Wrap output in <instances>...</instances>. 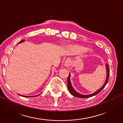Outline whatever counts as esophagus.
<instances>
[{"mask_svg":"<svg viewBox=\"0 0 123 123\" xmlns=\"http://www.w3.org/2000/svg\"><path fill=\"white\" fill-rule=\"evenodd\" d=\"M70 63H71V62H70V59H67L65 62V65L67 67L69 66L70 65Z\"/></svg>","mask_w":123,"mask_h":123,"instance_id":"34e87169","label":"esophagus"}]
</instances>
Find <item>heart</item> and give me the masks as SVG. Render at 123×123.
Here are the masks:
<instances>
[{
    "instance_id": "obj_1",
    "label": "heart",
    "mask_w": 123,
    "mask_h": 123,
    "mask_svg": "<svg viewBox=\"0 0 123 123\" xmlns=\"http://www.w3.org/2000/svg\"><path fill=\"white\" fill-rule=\"evenodd\" d=\"M70 49L73 52L77 54L83 53L86 51L87 49L86 47L80 46V45H72V46H70Z\"/></svg>"
}]
</instances>
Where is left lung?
Segmentation results:
<instances>
[{
    "instance_id": "1",
    "label": "left lung",
    "mask_w": 123,
    "mask_h": 123,
    "mask_svg": "<svg viewBox=\"0 0 123 123\" xmlns=\"http://www.w3.org/2000/svg\"><path fill=\"white\" fill-rule=\"evenodd\" d=\"M106 73H107V75H106V79L105 82L104 83V85L102 86V87L101 88H100L98 90H97L96 92H94L93 93L90 94V95H82V94L79 93L78 92H77L76 91H75L74 89L72 87L71 82H70V74L69 73V76L68 77V80H67V86H68V88L69 92L70 93L71 95H72L74 96L77 97H79V98H88V97L93 96L96 95H97V93H98L101 91L102 89H103L104 87H105V86L106 85V84L107 83V82H108V80H109V75H110V70H109V67L108 66V65L106 64Z\"/></svg>"
}]
</instances>
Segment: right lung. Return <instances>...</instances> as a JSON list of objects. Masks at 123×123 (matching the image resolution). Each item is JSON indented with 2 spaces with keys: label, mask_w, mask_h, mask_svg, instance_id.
<instances>
[{
  "label": "right lung",
  "mask_w": 123,
  "mask_h": 123,
  "mask_svg": "<svg viewBox=\"0 0 123 123\" xmlns=\"http://www.w3.org/2000/svg\"><path fill=\"white\" fill-rule=\"evenodd\" d=\"M23 42H25V40H22V41H19V43H18L17 44H18V43H23ZM20 96H23V97H30V96H23V95H19ZM38 95H40V94L39 95H36V96H32V97H36V96H38Z\"/></svg>",
  "instance_id": "right-lung-1"
}]
</instances>
